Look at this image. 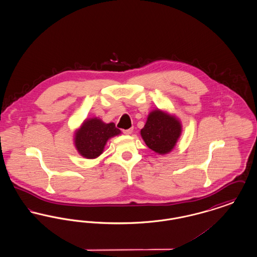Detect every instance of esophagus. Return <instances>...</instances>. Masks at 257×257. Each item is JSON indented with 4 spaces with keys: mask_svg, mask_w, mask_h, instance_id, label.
<instances>
[{
    "mask_svg": "<svg viewBox=\"0 0 257 257\" xmlns=\"http://www.w3.org/2000/svg\"><path fill=\"white\" fill-rule=\"evenodd\" d=\"M122 132H123V134H125V135L132 134V132H133V128H129V129H126V130H123Z\"/></svg>",
    "mask_w": 257,
    "mask_h": 257,
    "instance_id": "1",
    "label": "esophagus"
}]
</instances>
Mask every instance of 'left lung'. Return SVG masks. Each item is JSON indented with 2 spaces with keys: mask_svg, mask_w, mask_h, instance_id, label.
I'll return each instance as SVG.
<instances>
[{
  "mask_svg": "<svg viewBox=\"0 0 257 257\" xmlns=\"http://www.w3.org/2000/svg\"><path fill=\"white\" fill-rule=\"evenodd\" d=\"M181 134V124L174 117L159 110L148 115L141 135L147 147L159 154L171 151Z\"/></svg>",
  "mask_w": 257,
  "mask_h": 257,
  "instance_id": "left-lung-1",
  "label": "left lung"
}]
</instances>
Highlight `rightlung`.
<instances>
[{"label":"right lung","mask_w":257,"mask_h":257,"mask_svg":"<svg viewBox=\"0 0 257 257\" xmlns=\"http://www.w3.org/2000/svg\"><path fill=\"white\" fill-rule=\"evenodd\" d=\"M120 134L114 123L102 122L100 119L91 118L83 123L75 135V146L79 153L87 159H94L102 154L107 141Z\"/></svg>","instance_id":"obj_1"}]
</instances>
